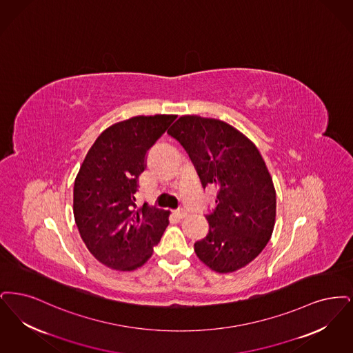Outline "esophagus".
Segmentation results:
<instances>
[{"instance_id":"obj_1","label":"esophagus","mask_w":353,"mask_h":353,"mask_svg":"<svg viewBox=\"0 0 353 353\" xmlns=\"http://www.w3.org/2000/svg\"><path fill=\"white\" fill-rule=\"evenodd\" d=\"M175 215L178 216L179 219H183V217H185V216L188 215V214H187V211H185V210L181 208V210L175 211Z\"/></svg>"}]
</instances>
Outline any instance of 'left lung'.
I'll list each match as a JSON object with an SVG mask.
<instances>
[{"label":"left lung","instance_id":"left-lung-1","mask_svg":"<svg viewBox=\"0 0 353 353\" xmlns=\"http://www.w3.org/2000/svg\"><path fill=\"white\" fill-rule=\"evenodd\" d=\"M188 154L201 185L215 184L210 230L195 243L201 262L232 273L254 260L272 237L276 190L256 145L230 123L182 116L168 130Z\"/></svg>","mask_w":353,"mask_h":353}]
</instances>
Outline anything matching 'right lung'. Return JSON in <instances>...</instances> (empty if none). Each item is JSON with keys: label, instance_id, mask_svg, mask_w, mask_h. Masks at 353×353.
Here are the masks:
<instances>
[{"label": "right lung", "instance_id": "obj_1", "mask_svg": "<svg viewBox=\"0 0 353 353\" xmlns=\"http://www.w3.org/2000/svg\"><path fill=\"white\" fill-rule=\"evenodd\" d=\"M174 114L137 116L105 129L85 155L74 184V216L93 257L108 268L130 272L153 254L169 225V211L137 208L138 178L146 154Z\"/></svg>", "mask_w": 353, "mask_h": 353}]
</instances>
